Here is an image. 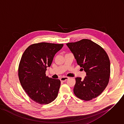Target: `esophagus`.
Instances as JSON below:
<instances>
[{"label": "esophagus", "mask_w": 124, "mask_h": 124, "mask_svg": "<svg viewBox=\"0 0 124 124\" xmlns=\"http://www.w3.org/2000/svg\"><path fill=\"white\" fill-rule=\"evenodd\" d=\"M68 79H69V78L67 77H62L60 79V80L61 82H64V81H66L67 80H68Z\"/></svg>", "instance_id": "1"}]
</instances>
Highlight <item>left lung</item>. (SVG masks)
I'll return each instance as SVG.
<instances>
[{
	"label": "left lung",
	"mask_w": 124,
	"mask_h": 124,
	"mask_svg": "<svg viewBox=\"0 0 124 124\" xmlns=\"http://www.w3.org/2000/svg\"><path fill=\"white\" fill-rule=\"evenodd\" d=\"M66 45L78 64L86 73L83 80L80 77L75 78L74 93L85 101L97 97L105 90L109 82L110 66L107 53L99 45L88 39Z\"/></svg>",
	"instance_id": "1"
}]
</instances>
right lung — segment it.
Here are the masks:
<instances>
[{"label": "right lung", "instance_id": "right-lung-1", "mask_svg": "<svg viewBox=\"0 0 124 124\" xmlns=\"http://www.w3.org/2000/svg\"><path fill=\"white\" fill-rule=\"evenodd\" d=\"M63 46L47 42L34 43L21 57L18 69L20 84L31 99L39 104L50 103L58 96L60 80L46 76L45 72Z\"/></svg>", "mask_w": 124, "mask_h": 124}]
</instances>
